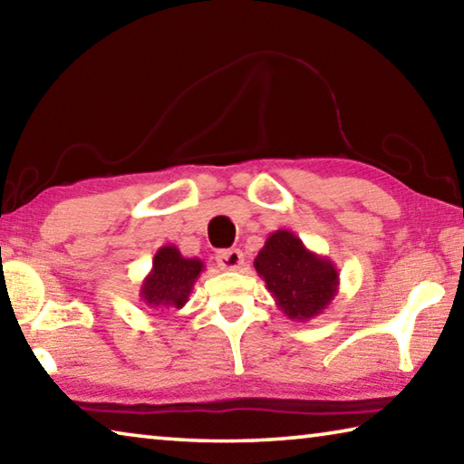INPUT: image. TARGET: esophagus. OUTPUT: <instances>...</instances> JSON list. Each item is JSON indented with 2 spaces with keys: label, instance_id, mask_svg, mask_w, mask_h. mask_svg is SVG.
Wrapping results in <instances>:
<instances>
[{
  "label": "esophagus",
  "instance_id": "1",
  "mask_svg": "<svg viewBox=\"0 0 464 464\" xmlns=\"http://www.w3.org/2000/svg\"><path fill=\"white\" fill-rule=\"evenodd\" d=\"M243 251L241 249H221L217 254V264L223 270H239L243 266Z\"/></svg>",
  "mask_w": 464,
  "mask_h": 464
}]
</instances>
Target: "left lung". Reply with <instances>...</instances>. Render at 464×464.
<instances>
[{
    "label": "left lung",
    "instance_id": "1",
    "mask_svg": "<svg viewBox=\"0 0 464 464\" xmlns=\"http://www.w3.org/2000/svg\"><path fill=\"white\" fill-rule=\"evenodd\" d=\"M254 268L266 282L276 307L293 321H309L324 313L340 288V272L325 256L286 229L270 233L257 251Z\"/></svg>",
    "mask_w": 464,
    "mask_h": 464
}]
</instances>
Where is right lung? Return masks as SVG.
I'll return each mask as SVG.
<instances>
[{
    "mask_svg": "<svg viewBox=\"0 0 464 464\" xmlns=\"http://www.w3.org/2000/svg\"><path fill=\"white\" fill-rule=\"evenodd\" d=\"M202 270L204 262L198 257H184L176 246H163L157 249L151 272L140 285V301L151 311L182 309Z\"/></svg>",
    "mask_w": 464,
    "mask_h": 464,
    "instance_id": "obj_1",
    "label": "right lung"
}]
</instances>
